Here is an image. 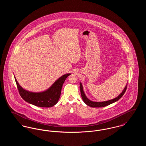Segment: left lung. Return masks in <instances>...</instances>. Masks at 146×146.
Wrapping results in <instances>:
<instances>
[{
	"mask_svg": "<svg viewBox=\"0 0 146 146\" xmlns=\"http://www.w3.org/2000/svg\"><path fill=\"white\" fill-rule=\"evenodd\" d=\"M127 83L125 85V87L122 92L118 95L117 97H115L114 98H113L110 100L108 101H103V102H95V101H92L89 100L88 97H86V95L85 94V92L84 91L83 87V85L82 83H80V93H81V96L82 97V99L83 100L84 103L88 106H90L91 107H104L105 106H108L110 104H112L115 102L118 101L121 97H122L126 90Z\"/></svg>",
	"mask_w": 146,
	"mask_h": 146,
	"instance_id": "8db88e82",
	"label": "left lung"
}]
</instances>
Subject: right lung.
Instances as JSON below:
<instances>
[{"label": "right lung", "instance_id": "add662e5", "mask_svg": "<svg viewBox=\"0 0 146 146\" xmlns=\"http://www.w3.org/2000/svg\"><path fill=\"white\" fill-rule=\"evenodd\" d=\"M67 73L57 79L46 90L42 92H32L25 90L18 83L14 76L17 88L22 98L27 102L40 107H51L55 106L60 97L63 84L70 75Z\"/></svg>", "mask_w": 146, "mask_h": 146}]
</instances>
